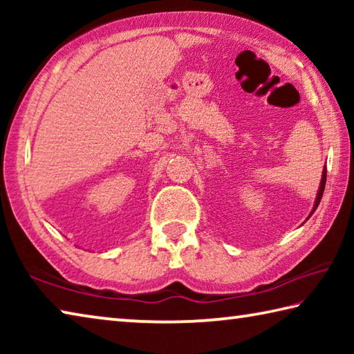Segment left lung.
<instances>
[{"mask_svg":"<svg viewBox=\"0 0 354 354\" xmlns=\"http://www.w3.org/2000/svg\"><path fill=\"white\" fill-rule=\"evenodd\" d=\"M325 184H326V169H323V173H322V181H320V187H319V192H317V198H315L314 207H313V212H310V215L314 214V211L317 209V206L320 205V200H322V196H323V190H325Z\"/></svg>","mask_w":354,"mask_h":354,"instance_id":"1","label":"left lung"}]
</instances>
